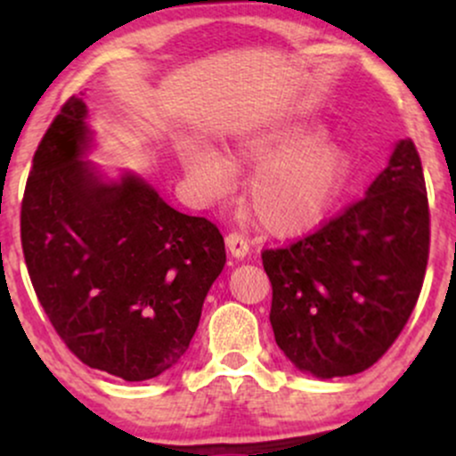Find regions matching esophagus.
<instances>
[{
  "instance_id": "34e87169",
  "label": "esophagus",
  "mask_w": 456,
  "mask_h": 456,
  "mask_svg": "<svg viewBox=\"0 0 456 456\" xmlns=\"http://www.w3.org/2000/svg\"><path fill=\"white\" fill-rule=\"evenodd\" d=\"M224 242H227V248H229V253H232L235 259H244L246 255H248L250 242H248V240L244 238L242 233H238V232H232V233L227 235V238H224Z\"/></svg>"
}]
</instances>
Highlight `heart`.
Masks as SVG:
<instances>
[{
	"mask_svg": "<svg viewBox=\"0 0 456 456\" xmlns=\"http://www.w3.org/2000/svg\"><path fill=\"white\" fill-rule=\"evenodd\" d=\"M229 154L240 167H259L248 188L250 208L274 233H296L322 221L349 171L341 145L302 119H274L240 130ZM182 159L192 184L206 197H223L232 188V165L221 151L188 145Z\"/></svg>",
	"mask_w": 456,
	"mask_h": 456,
	"instance_id": "1",
	"label": "heart"
}]
</instances>
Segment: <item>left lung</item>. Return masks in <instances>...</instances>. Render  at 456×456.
I'll return each mask as SVG.
<instances>
[{"mask_svg":"<svg viewBox=\"0 0 456 456\" xmlns=\"http://www.w3.org/2000/svg\"><path fill=\"white\" fill-rule=\"evenodd\" d=\"M428 244L425 174L405 139L362 199L289 246L261 253L276 345L315 378L362 373L405 328Z\"/></svg>","mask_w":456,"mask_h":456,"instance_id":"obj_1","label":"left lung"}]
</instances>
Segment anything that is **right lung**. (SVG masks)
Returning a JSON list of instances; mask_svg holds the SVG:
<instances>
[{"label":"right lung","mask_w":456,"mask_h":456,"mask_svg":"<svg viewBox=\"0 0 456 456\" xmlns=\"http://www.w3.org/2000/svg\"><path fill=\"white\" fill-rule=\"evenodd\" d=\"M87 107L70 96L46 128L20 203V244L51 326L83 364L126 381L184 355L224 240L134 175L107 184L87 162Z\"/></svg>","instance_id":"right-lung-1"}]
</instances>
